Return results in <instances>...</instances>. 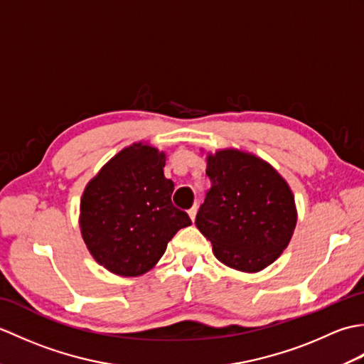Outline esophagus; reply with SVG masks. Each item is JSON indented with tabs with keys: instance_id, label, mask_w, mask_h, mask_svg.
Masks as SVG:
<instances>
[{
	"instance_id": "34e87169",
	"label": "esophagus",
	"mask_w": 364,
	"mask_h": 364,
	"mask_svg": "<svg viewBox=\"0 0 364 364\" xmlns=\"http://www.w3.org/2000/svg\"><path fill=\"white\" fill-rule=\"evenodd\" d=\"M197 205H194V206H192L191 208V210L188 211V214H189V218H191V220H194L196 219V215H197Z\"/></svg>"
}]
</instances>
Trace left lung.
I'll use <instances>...</instances> for the list:
<instances>
[{"label":"left lung","instance_id":"8db88e82","mask_svg":"<svg viewBox=\"0 0 364 364\" xmlns=\"http://www.w3.org/2000/svg\"><path fill=\"white\" fill-rule=\"evenodd\" d=\"M211 189L196 223L223 264L258 272L280 257L296 228L292 192L277 170L253 154H208Z\"/></svg>","mask_w":364,"mask_h":364}]
</instances>
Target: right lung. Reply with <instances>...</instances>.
Instances as JSON below:
<instances>
[{"label":"right lung","instance_id":"1","mask_svg":"<svg viewBox=\"0 0 364 364\" xmlns=\"http://www.w3.org/2000/svg\"><path fill=\"white\" fill-rule=\"evenodd\" d=\"M166 154L134 144L107 162L81 198L80 225L92 257L111 272L142 275L178 230L191 225L172 203L173 181L164 176Z\"/></svg>","mask_w":364,"mask_h":364}]
</instances>
